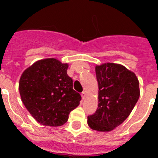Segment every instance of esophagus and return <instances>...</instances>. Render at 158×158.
I'll return each instance as SVG.
<instances>
[{"label":"esophagus","mask_w":158,"mask_h":158,"mask_svg":"<svg viewBox=\"0 0 158 158\" xmlns=\"http://www.w3.org/2000/svg\"><path fill=\"white\" fill-rule=\"evenodd\" d=\"M81 96H82V98L83 99H85L87 97V93L85 91H84L83 93L81 94Z\"/></svg>","instance_id":"1"}]
</instances>
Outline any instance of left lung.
<instances>
[{
	"mask_svg": "<svg viewBox=\"0 0 158 158\" xmlns=\"http://www.w3.org/2000/svg\"><path fill=\"white\" fill-rule=\"evenodd\" d=\"M98 83V107L88 116L92 130L109 132L122 124L139 100V79L120 64L104 63L95 67Z\"/></svg>",
	"mask_w": 158,
	"mask_h": 158,
	"instance_id": "obj_1",
	"label": "left lung"
}]
</instances>
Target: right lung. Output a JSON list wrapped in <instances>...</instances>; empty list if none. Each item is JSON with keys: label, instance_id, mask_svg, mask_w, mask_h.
Listing matches in <instances>:
<instances>
[{"label": "right lung", "instance_id": "add662e5", "mask_svg": "<svg viewBox=\"0 0 158 158\" xmlns=\"http://www.w3.org/2000/svg\"><path fill=\"white\" fill-rule=\"evenodd\" d=\"M68 67L67 63L56 58H46L34 62L21 74V100L41 125H64L70 111L79 105L81 96L73 89V80L67 74Z\"/></svg>", "mask_w": 158, "mask_h": 158}]
</instances>
